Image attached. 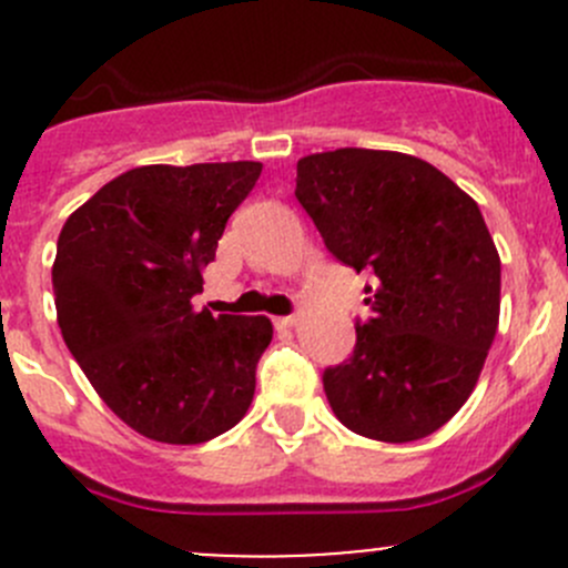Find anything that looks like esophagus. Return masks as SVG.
<instances>
[{
    "label": "esophagus",
    "mask_w": 568,
    "mask_h": 568,
    "mask_svg": "<svg viewBox=\"0 0 568 568\" xmlns=\"http://www.w3.org/2000/svg\"><path fill=\"white\" fill-rule=\"evenodd\" d=\"M274 326H277V329H291V326H296V316L274 318Z\"/></svg>",
    "instance_id": "34e87169"
}]
</instances>
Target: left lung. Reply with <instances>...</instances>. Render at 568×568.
I'll use <instances>...</instances> for the list:
<instances>
[{
	"label": "left lung",
	"instance_id": "obj_1",
	"mask_svg": "<svg viewBox=\"0 0 568 568\" xmlns=\"http://www.w3.org/2000/svg\"><path fill=\"white\" fill-rule=\"evenodd\" d=\"M296 200L332 257L371 274L352 357L324 371L354 434L412 443L462 409L500 318V255L478 203L406 153L341 148L296 164Z\"/></svg>",
	"mask_w": 568,
	"mask_h": 568
}]
</instances>
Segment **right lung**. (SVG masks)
Masks as SVG:
<instances>
[{
    "instance_id": "obj_1",
    "label": "right lung",
    "mask_w": 568,
    "mask_h": 568,
    "mask_svg": "<svg viewBox=\"0 0 568 568\" xmlns=\"http://www.w3.org/2000/svg\"><path fill=\"white\" fill-rule=\"evenodd\" d=\"M257 175V162L136 168L62 225L51 285L65 346L142 437L200 445L247 415L272 321L194 311L192 296Z\"/></svg>"
}]
</instances>
